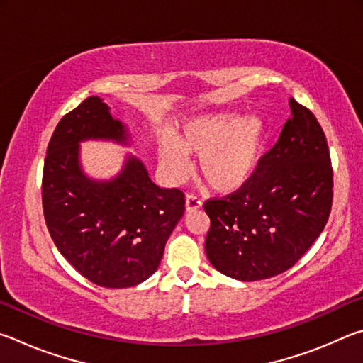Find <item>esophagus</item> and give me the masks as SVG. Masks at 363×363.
<instances>
[{"label": "esophagus", "instance_id": "obj_1", "mask_svg": "<svg viewBox=\"0 0 363 363\" xmlns=\"http://www.w3.org/2000/svg\"><path fill=\"white\" fill-rule=\"evenodd\" d=\"M186 206H187V211L200 210V208H201V200L195 194H187L186 195Z\"/></svg>", "mask_w": 363, "mask_h": 363}]
</instances>
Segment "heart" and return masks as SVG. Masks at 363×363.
I'll use <instances>...</instances> for the list:
<instances>
[{"label": "heart", "mask_w": 363, "mask_h": 363, "mask_svg": "<svg viewBox=\"0 0 363 363\" xmlns=\"http://www.w3.org/2000/svg\"><path fill=\"white\" fill-rule=\"evenodd\" d=\"M266 128L256 115L210 113L187 120L174 140L158 145L160 164L173 181H182L190 171L189 155L199 157L205 181L219 192L242 187L261 155Z\"/></svg>", "instance_id": "b5f03b06"}]
</instances>
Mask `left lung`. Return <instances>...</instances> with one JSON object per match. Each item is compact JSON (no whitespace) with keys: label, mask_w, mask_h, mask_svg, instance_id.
<instances>
[{"label":"left lung","mask_w":363,"mask_h":363,"mask_svg":"<svg viewBox=\"0 0 363 363\" xmlns=\"http://www.w3.org/2000/svg\"><path fill=\"white\" fill-rule=\"evenodd\" d=\"M291 116L275 145L235 192L205 201L211 225L205 250L227 277H275L312 247L330 218L333 168L322 126L290 99Z\"/></svg>","instance_id":"obj_1"}]
</instances>
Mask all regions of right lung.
<instances>
[{
    "label": "right lung",
    "instance_id": "right-lung-1",
    "mask_svg": "<svg viewBox=\"0 0 363 363\" xmlns=\"http://www.w3.org/2000/svg\"><path fill=\"white\" fill-rule=\"evenodd\" d=\"M86 139H128L121 121L94 96L62 116L48 144L41 186L48 230L84 279L106 288L139 285L162 261L186 210L184 192L158 187L134 157L115 179H89L78 162V144Z\"/></svg>",
    "mask_w": 363,
    "mask_h": 363
}]
</instances>
